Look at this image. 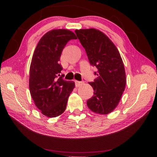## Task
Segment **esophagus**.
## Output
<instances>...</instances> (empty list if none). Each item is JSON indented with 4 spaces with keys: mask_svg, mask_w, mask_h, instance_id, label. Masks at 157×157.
Instances as JSON below:
<instances>
[{
    "mask_svg": "<svg viewBox=\"0 0 157 157\" xmlns=\"http://www.w3.org/2000/svg\"><path fill=\"white\" fill-rule=\"evenodd\" d=\"M75 86H77V87H78V86H80L82 84V82H79V81H75Z\"/></svg>",
    "mask_w": 157,
    "mask_h": 157,
    "instance_id": "obj_1",
    "label": "esophagus"
}]
</instances>
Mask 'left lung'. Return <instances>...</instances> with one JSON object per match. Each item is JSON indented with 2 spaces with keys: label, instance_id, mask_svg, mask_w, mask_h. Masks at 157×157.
<instances>
[{
  "label": "left lung",
  "instance_id": "1",
  "mask_svg": "<svg viewBox=\"0 0 157 157\" xmlns=\"http://www.w3.org/2000/svg\"><path fill=\"white\" fill-rule=\"evenodd\" d=\"M75 32L90 63L97 68V78L89 83L94 95L87 100V106L95 113L106 115L118 106L125 89V71L120 52L102 32L94 28Z\"/></svg>",
  "mask_w": 157,
  "mask_h": 157
}]
</instances>
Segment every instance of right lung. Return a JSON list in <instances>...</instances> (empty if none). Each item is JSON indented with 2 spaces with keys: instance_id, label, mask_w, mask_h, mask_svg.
I'll use <instances>...</instances> for the list:
<instances>
[{
  "instance_id": "add662e5",
  "label": "right lung",
  "mask_w": 157,
  "mask_h": 157,
  "mask_svg": "<svg viewBox=\"0 0 157 157\" xmlns=\"http://www.w3.org/2000/svg\"><path fill=\"white\" fill-rule=\"evenodd\" d=\"M76 39L75 34L68 30H52L41 37L34 50L29 88L36 107L49 118L63 113L75 88V82L66 81L60 76L63 68L59 62L66 44Z\"/></svg>"
}]
</instances>
